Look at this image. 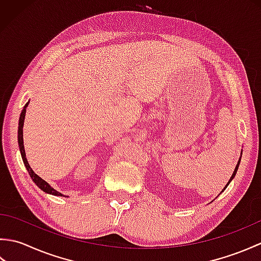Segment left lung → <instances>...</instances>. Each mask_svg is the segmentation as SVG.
<instances>
[{
	"label": "left lung",
	"mask_w": 261,
	"mask_h": 261,
	"mask_svg": "<svg viewBox=\"0 0 261 261\" xmlns=\"http://www.w3.org/2000/svg\"><path fill=\"white\" fill-rule=\"evenodd\" d=\"M241 156H242V151H241ZM240 162H241V157L239 158V162H238V164H237V166H236V168H234V171H233V174H232V176H231V178H230V180L228 181V184H226V185H225V187L223 188V191L225 190V188H226V187H228V185L230 184V182H231V180L234 178V176H236V174H237V171H238V168H239V165H240ZM223 191H222V192H223ZM222 192H221V193H222ZM221 193H220V194H221Z\"/></svg>",
	"instance_id": "8db88e82"
}]
</instances>
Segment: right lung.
Wrapping results in <instances>:
<instances>
[{"label": "right lung", "instance_id": "obj_1", "mask_svg": "<svg viewBox=\"0 0 261 261\" xmlns=\"http://www.w3.org/2000/svg\"><path fill=\"white\" fill-rule=\"evenodd\" d=\"M30 101H28L27 104L24 105L23 110H22V112L20 114V119H19V127H18V143H19V148H20V152H21V157L22 160H23V164L25 166V168L28 170V173H29L31 179L33 180V182L40 188L41 191H43L47 194H51V195L55 196H64L62 193L57 192L55 190L54 187H51L50 185L48 184L46 180H43L41 177H39L35 171L32 170V168L30 167L29 163H28L27 157H25V151H24V146H23V124H24V118H25V112H27V108H28V104H29Z\"/></svg>", "mask_w": 261, "mask_h": 261}]
</instances>
